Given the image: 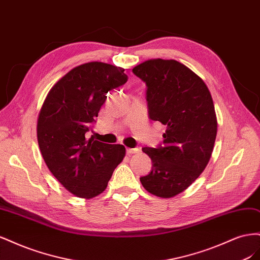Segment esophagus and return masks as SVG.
I'll return each instance as SVG.
<instances>
[{
    "instance_id": "esophagus-1",
    "label": "esophagus",
    "mask_w": 260,
    "mask_h": 260,
    "mask_svg": "<svg viewBox=\"0 0 260 260\" xmlns=\"http://www.w3.org/2000/svg\"><path fill=\"white\" fill-rule=\"evenodd\" d=\"M140 152V148H138V147H136V148H130V147H128L127 148V153L128 154H137V153H139Z\"/></svg>"
}]
</instances>
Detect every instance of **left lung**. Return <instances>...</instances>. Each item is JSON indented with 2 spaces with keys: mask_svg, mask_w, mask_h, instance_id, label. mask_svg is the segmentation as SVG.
Instances as JSON below:
<instances>
[{
  "mask_svg": "<svg viewBox=\"0 0 260 260\" xmlns=\"http://www.w3.org/2000/svg\"><path fill=\"white\" fill-rule=\"evenodd\" d=\"M146 84L148 116L167 125L162 144L143 147L152 171L140 181L162 199L183 192L206 168L217 136L210 92L201 78L175 59H149L132 69Z\"/></svg>",
  "mask_w": 260,
  "mask_h": 260,
  "instance_id": "obj_1",
  "label": "left lung"
}]
</instances>
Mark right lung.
Instances as JSON below:
<instances>
[{
	"mask_svg": "<svg viewBox=\"0 0 260 260\" xmlns=\"http://www.w3.org/2000/svg\"><path fill=\"white\" fill-rule=\"evenodd\" d=\"M124 69L91 61L53 85L38 117V143L46 166L66 190L81 199L105 191L125 155L120 144L86 139L108 91L124 84Z\"/></svg>",
	"mask_w": 260,
	"mask_h": 260,
	"instance_id": "right-lung-1",
	"label": "right lung"
}]
</instances>
